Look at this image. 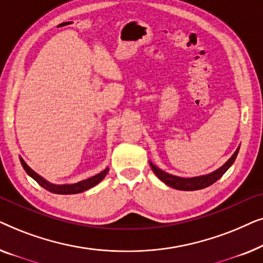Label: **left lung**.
I'll return each mask as SVG.
<instances>
[{"label":"left lung","instance_id":"left-lung-1","mask_svg":"<svg viewBox=\"0 0 263 263\" xmlns=\"http://www.w3.org/2000/svg\"><path fill=\"white\" fill-rule=\"evenodd\" d=\"M238 151H239V147L236 149V152L232 154L231 158H230V159L226 161L222 166L219 167L218 170L211 172V174L208 175L197 176V177H192V178H183V177H178V176L170 175L167 174V172L160 170V168L157 167L154 164L152 163L149 164L153 172L157 175V177L159 178L161 182H164L165 184H167L168 186H171V188H175L177 190H186V192H190V190H199V189L207 188V186L213 184L214 182H217L218 179L229 170L230 166L233 164V161L236 160Z\"/></svg>","mask_w":263,"mask_h":263}]
</instances>
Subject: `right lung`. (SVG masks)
Segmentation results:
<instances>
[{"label": "right lung", "mask_w": 263, "mask_h": 263, "mask_svg": "<svg viewBox=\"0 0 263 263\" xmlns=\"http://www.w3.org/2000/svg\"><path fill=\"white\" fill-rule=\"evenodd\" d=\"M20 163H21V165H23L24 170L26 171V174L28 176H31V177L33 178L39 185L43 186V188L46 190H49L50 193L63 194V195H66V194H79V193L86 192V190L91 189L92 186L98 184V183L102 181L104 177H105L107 171H109V167H106L105 170L100 172V174L93 176V177H89L87 179H84V181H81V182L74 183V184H52V183H50L46 181V179L43 178L42 176L35 174V172L32 170V168L28 166L26 163H25V160L23 159V158H20Z\"/></svg>", "instance_id": "obj_1"}]
</instances>
